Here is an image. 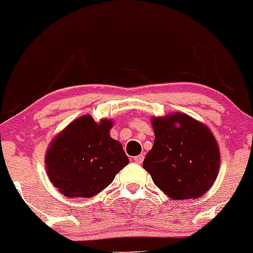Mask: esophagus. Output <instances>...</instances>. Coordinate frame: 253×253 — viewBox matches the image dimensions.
Listing matches in <instances>:
<instances>
[{
    "mask_svg": "<svg viewBox=\"0 0 253 253\" xmlns=\"http://www.w3.org/2000/svg\"><path fill=\"white\" fill-rule=\"evenodd\" d=\"M143 161H144V155H139V156L134 157V162L138 163V165L143 163Z\"/></svg>",
    "mask_w": 253,
    "mask_h": 253,
    "instance_id": "esophagus-1",
    "label": "esophagus"
}]
</instances>
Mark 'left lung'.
<instances>
[{"label": "left lung", "mask_w": 253, "mask_h": 253, "mask_svg": "<svg viewBox=\"0 0 253 253\" xmlns=\"http://www.w3.org/2000/svg\"><path fill=\"white\" fill-rule=\"evenodd\" d=\"M152 126L154 146L143 167L155 185L177 201L208 192L220 166V151L209 128L180 113L155 118Z\"/></svg>", "instance_id": "left-lung-1"}]
</instances>
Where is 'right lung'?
Returning a JSON list of instances; mask_svg holds the SVG:
<instances>
[{"label": "right lung", "mask_w": 253, "mask_h": 253, "mask_svg": "<svg viewBox=\"0 0 253 253\" xmlns=\"http://www.w3.org/2000/svg\"><path fill=\"white\" fill-rule=\"evenodd\" d=\"M112 121L97 124L82 116L61 132L46 152L50 181L67 197L88 198L113 182L128 157L121 144L110 138Z\"/></svg>", "instance_id": "add662e5"}]
</instances>
